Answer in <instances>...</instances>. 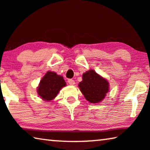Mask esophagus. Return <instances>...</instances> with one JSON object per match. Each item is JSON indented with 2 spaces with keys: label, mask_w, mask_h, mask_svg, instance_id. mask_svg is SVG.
<instances>
[{
  "label": "esophagus",
  "mask_w": 150,
  "mask_h": 150,
  "mask_svg": "<svg viewBox=\"0 0 150 150\" xmlns=\"http://www.w3.org/2000/svg\"><path fill=\"white\" fill-rule=\"evenodd\" d=\"M68 83H69V84H70V85H71V86H73V85H74V84L75 83L74 80L71 79L68 80Z\"/></svg>",
  "instance_id": "34e87169"
}]
</instances>
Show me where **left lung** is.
Returning a JSON list of instances; mask_svg holds the SVG:
<instances>
[{
  "label": "left lung",
  "mask_w": 150,
  "mask_h": 150,
  "mask_svg": "<svg viewBox=\"0 0 150 150\" xmlns=\"http://www.w3.org/2000/svg\"><path fill=\"white\" fill-rule=\"evenodd\" d=\"M79 88L86 100L91 103L102 101L109 92V82L92 69L83 74Z\"/></svg>",
  "instance_id": "8db88e82"
}]
</instances>
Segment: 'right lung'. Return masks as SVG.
<instances>
[{
  "instance_id": "obj_1",
  "label": "right lung",
  "mask_w": 150,
  "mask_h": 150,
  "mask_svg": "<svg viewBox=\"0 0 150 150\" xmlns=\"http://www.w3.org/2000/svg\"><path fill=\"white\" fill-rule=\"evenodd\" d=\"M64 86H66V82L62 76L48 71L40 81L37 92L43 100L50 101L53 100Z\"/></svg>"
}]
</instances>
